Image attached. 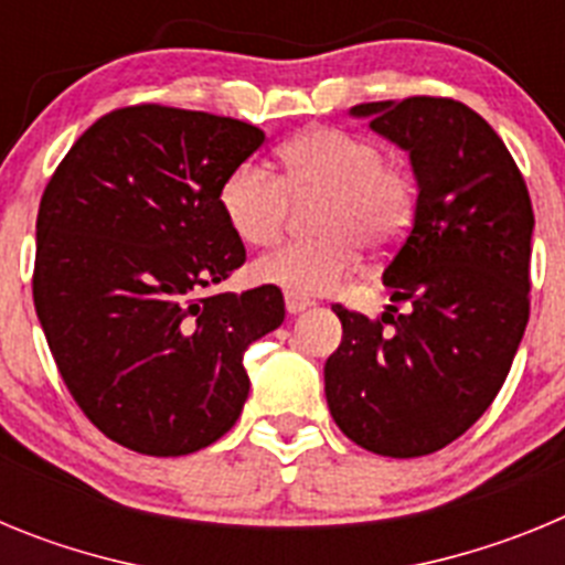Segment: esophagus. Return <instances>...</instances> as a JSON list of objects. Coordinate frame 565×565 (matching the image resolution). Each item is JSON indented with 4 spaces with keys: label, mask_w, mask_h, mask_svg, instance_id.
I'll return each instance as SVG.
<instances>
[{
    "label": "esophagus",
    "mask_w": 565,
    "mask_h": 565,
    "mask_svg": "<svg viewBox=\"0 0 565 565\" xmlns=\"http://www.w3.org/2000/svg\"><path fill=\"white\" fill-rule=\"evenodd\" d=\"M313 306V299L308 297H299V294H286V308L288 313H302L306 308Z\"/></svg>",
    "instance_id": "obj_1"
}]
</instances>
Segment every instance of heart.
Returning <instances> with one entry per match:
<instances>
[{"label":"heart","mask_w":565,"mask_h":565,"mask_svg":"<svg viewBox=\"0 0 565 565\" xmlns=\"http://www.w3.org/2000/svg\"><path fill=\"white\" fill-rule=\"evenodd\" d=\"M279 178L259 161H243L223 178L217 203L243 243L271 246L282 234L291 199L322 198L313 239H294L257 263V277L288 294H326L362 259V246L396 248L413 223L416 183L384 161L376 141L333 127L297 135L279 149Z\"/></svg>","instance_id":"heart-1"}]
</instances>
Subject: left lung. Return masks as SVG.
I'll return each instance as SVG.
<instances>
[{"mask_svg":"<svg viewBox=\"0 0 565 565\" xmlns=\"http://www.w3.org/2000/svg\"><path fill=\"white\" fill-rule=\"evenodd\" d=\"M373 132L411 154L413 226L384 266L382 319L333 306L342 342L326 362L333 422L364 450L430 456L501 391L529 322L535 214L498 132L452 98L356 104ZM391 324V329H384Z\"/></svg>","mask_w":565,"mask_h":565,"instance_id":"1","label":"left lung"}]
</instances>
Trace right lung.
I'll list each match as a JSON object with an SVG mask.
<instances>
[{"instance_id": "right-lung-1", "label": "right lung", "mask_w": 565, "mask_h": 565, "mask_svg": "<svg viewBox=\"0 0 565 565\" xmlns=\"http://www.w3.org/2000/svg\"><path fill=\"white\" fill-rule=\"evenodd\" d=\"M266 141L237 118L138 104L98 118L50 178L33 302L67 391L143 456H189L234 427L243 353L286 319L277 286L203 291L246 263L217 203Z\"/></svg>"}]
</instances>
